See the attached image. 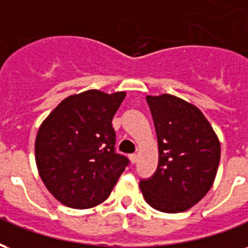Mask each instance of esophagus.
<instances>
[{
  "mask_svg": "<svg viewBox=\"0 0 248 248\" xmlns=\"http://www.w3.org/2000/svg\"><path fill=\"white\" fill-rule=\"evenodd\" d=\"M137 161H138V155H137V154H131V155H130V162H131V163H137Z\"/></svg>",
  "mask_w": 248,
  "mask_h": 248,
  "instance_id": "34e87169",
  "label": "esophagus"
}]
</instances>
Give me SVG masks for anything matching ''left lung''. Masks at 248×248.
<instances>
[{
	"label": "left lung",
	"instance_id": "obj_1",
	"mask_svg": "<svg viewBox=\"0 0 248 248\" xmlns=\"http://www.w3.org/2000/svg\"><path fill=\"white\" fill-rule=\"evenodd\" d=\"M159 161L155 174L142 179L146 202L162 213H183L211 188L218 171L220 143L203 113L171 94L147 95Z\"/></svg>",
	"mask_w": 248,
	"mask_h": 248
}]
</instances>
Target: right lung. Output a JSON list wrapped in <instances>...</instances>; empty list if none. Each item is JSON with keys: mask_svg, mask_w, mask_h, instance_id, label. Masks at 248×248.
<instances>
[{"mask_svg": "<svg viewBox=\"0 0 248 248\" xmlns=\"http://www.w3.org/2000/svg\"><path fill=\"white\" fill-rule=\"evenodd\" d=\"M126 97L87 90L65 98L42 122L35 138V163L58 202L90 208L106 201L129 165L115 153L114 114Z\"/></svg>", "mask_w": 248, "mask_h": 248, "instance_id": "right-lung-1", "label": "right lung"}]
</instances>
